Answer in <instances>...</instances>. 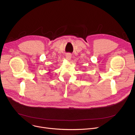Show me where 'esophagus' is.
Masks as SVG:
<instances>
[{"label": "esophagus", "mask_w": 135, "mask_h": 135, "mask_svg": "<svg viewBox=\"0 0 135 135\" xmlns=\"http://www.w3.org/2000/svg\"><path fill=\"white\" fill-rule=\"evenodd\" d=\"M71 58H72V56H71V55H70V54H67L66 55V59L67 60L70 61V60H71Z\"/></svg>", "instance_id": "34e87169"}]
</instances>
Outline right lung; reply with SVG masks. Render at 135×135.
Masks as SVG:
<instances>
[{"label":"right lung","instance_id":"1","mask_svg":"<svg viewBox=\"0 0 135 135\" xmlns=\"http://www.w3.org/2000/svg\"><path fill=\"white\" fill-rule=\"evenodd\" d=\"M49 71H50V72H49L47 73V74H48V73H50V70H49Z\"/></svg>","mask_w":135,"mask_h":135}]
</instances>
